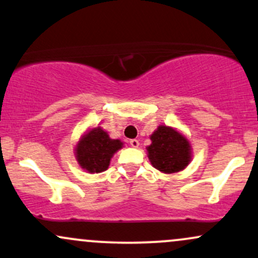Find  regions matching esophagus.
Instances as JSON below:
<instances>
[{"label":"esophagus","instance_id":"esophagus-1","mask_svg":"<svg viewBox=\"0 0 258 258\" xmlns=\"http://www.w3.org/2000/svg\"><path fill=\"white\" fill-rule=\"evenodd\" d=\"M130 144H131V147H133V148L139 147V142L137 141V139H131V141H130Z\"/></svg>","mask_w":258,"mask_h":258}]
</instances>
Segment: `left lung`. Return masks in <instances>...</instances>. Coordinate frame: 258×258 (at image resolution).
Here are the masks:
<instances>
[{
    "instance_id": "8db88e82",
    "label": "left lung",
    "mask_w": 258,
    "mask_h": 258,
    "mask_svg": "<svg viewBox=\"0 0 258 258\" xmlns=\"http://www.w3.org/2000/svg\"><path fill=\"white\" fill-rule=\"evenodd\" d=\"M147 148L148 158L156 170L173 173L183 170L190 161V147L180 133L167 126H159Z\"/></svg>"
}]
</instances>
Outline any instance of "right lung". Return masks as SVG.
I'll use <instances>...</instances> for the list:
<instances>
[{"label": "right lung", "mask_w": 258, "mask_h": 258, "mask_svg": "<svg viewBox=\"0 0 258 258\" xmlns=\"http://www.w3.org/2000/svg\"><path fill=\"white\" fill-rule=\"evenodd\" d=\"M120 148H122V142L109 138L108 133L96 127L79 142L76 158L82 168L91 173H98L108 168L111 156Z\"/></svg>", "instance_id": "1"}]
</instances>
